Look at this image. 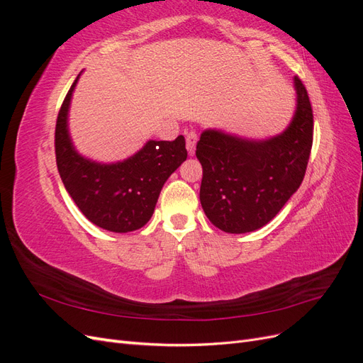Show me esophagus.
<instances>
[{"label": "esophagus", "instance_id": "obj_1", "mask_svg": "<svg viewBox=\"0 0 363 363\" xmlns=\"http://www.w3.org/2000/svg\"><path fill=\"white\" fill-rule=\"evenodd\" d=\"M196 140H199V136H196L195 131H191V133L186 136V148H188L189 156L195 155V147H196Z\"/></svg>", "mask_w": 363, "mask_h": 363}]
</instances>
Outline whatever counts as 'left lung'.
Here are the masks:
<instances>
[{
	"instance_id": "left-lung-1",
	"label": "left lung",
	"mask_w": 363,
	"mask_h": 363,
	"mask_svg": "<svg viewBox=\"0 0 363 363\" xmlns=\"http://www.w3.org/2000/svg\"><path fill=\"white\" fill-rule=\"evenodd\" d=\"M295 112L281 133L251 139L224 130H204L196 144L203 167L200 201L215 227L248 233L267 225L300 188L313 140L309 95L294 77Z\"/></svg>"
}]
</instances>
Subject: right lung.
<instances>
[{"instance_id":"add662e5","label":"right lung","mask_w":363,"mask_h":363,"mask_svg":"<svg viewBox=\"0 0 363 363\" xmlns=\"http://www.w3.org/2000/svg\"><path fill=\"white\" fill-rule=\"evenodd\" d=\"M82 72L57 116L56 162L60 179L91 223L113 233L135 232L150 221L164 182L188 157L186 142L183 136L172 142L150 139L133 156L112 163L84 157L74 147L68 124L72 94Z\"/></svg>"}]
</instances>
